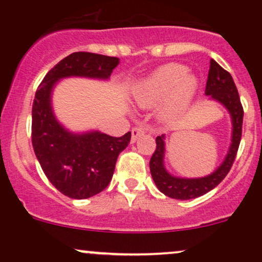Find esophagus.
I'll return each instance as SVG.
<instances>
[{
    "label": "esophagus",
    "mask_w": 262,
    "mask_h": 262,
    "mask_svg": "<svg viewBox=\"0 0 262 262\" xmlns=\"http://www.w3.org/2000/svg\"><path fill=\"white\" fill-rule=\"evenodd\" d=\"M143 134H144V129L138 128V127L132 129V139H130L132 143H135V141L138 140V138H140Z\"/></svg>",
    "instance_id": "1"
}]
</instances>
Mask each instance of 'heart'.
Here are the masks:
<instances>
[{
  "mask_svg": "<svg viewBox=\"0 0 262 262\" xmlns=\"http://www.w3.org/2000/svg\"><path fill=\"white\" fill-rule=\"evenodd\" d=\"M200 81L188 74V68L177 62L159 66L135 83L132 97L141 108L159 104L155 117L161 124L170 125L185 114L196 96Z\"/></svg>",
  "mask_w": 262,
  "mask_h": 262,
  "instance_id": "obj_1",
  "label": "heart"
}]
</instances>
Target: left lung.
<instances>
[{
    "mask_svg": "<svg viewBox=\"0 0 262 262\" xmlns=\"http://www.w3.org/2000/svg\"><path fill=\"white\" fill-rule=\"evenodd\" d=\"M206 96H208L210 101L221 103L229 113L231 122L229 149L222 164L209 175L203 177H180L170 173L165 166V152H166L165 134L156 137V150L150 159L149 164L150 172H151L156 187L167 197L186 201L203 196L207 192L212 191L215 186L223 181L236 156L240 139H242L244 111H243L239 93H237L231 75L213 59H210Z\"/></svg>",
    "mask_w": 262,
    "mask_h": 262,
    "instance_id": "8db88e82",
    "label": "left lung"
}]
</instances>
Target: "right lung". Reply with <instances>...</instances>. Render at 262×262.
<instances>
[{
	"label": "right lung",
	"instance_id": "right-lung-1",
	"mask_svg": "<svg viewBox=\"0 0 262 262\" xmlns=\"http://www.w3.org/2000/svg\"><path fill=\"white\" fill-rule=\"evenodd\" d=\"M118 58L73 53L49 71L35 92L32 108V144L52 185L65 196L85 200L100 193L112 180L119 152L128 146L130 132L116 138L100 130L73 132L56 118L53 92L60 80L83 77L108 81Z\"/></svg>",
	"mask_w": 262,
	"mask_h": 262
}]
</instances>
